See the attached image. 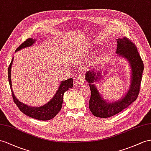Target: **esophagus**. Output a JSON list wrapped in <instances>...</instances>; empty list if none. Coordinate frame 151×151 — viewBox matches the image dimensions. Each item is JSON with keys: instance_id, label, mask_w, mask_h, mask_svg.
Listing matches in <instances>:
<instances>
[{"instance_id": "34e87169", "label": "esophagus", "mask_w": 151, "mask_h": 151, "mask_svg": "<svg viewBox=\"0 0 151 151\" xmlns=\"http://www.w3.org/2000/svg\"><path fill=\"white\" fill-rule=\"evenodd\" d=\"M84 78L83 77L82 75H79L76 77V78L75 81V83L76 85H80V84H82L84 83Z\"/></svg>"}]
</instances>
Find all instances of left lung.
<instances>
[{
  "label": "left lung",
  "mask_w": 151,
  "mask_h": 151,
  "mask_svg": "<svg viewBox=\"0 0 151 151\" xmlns=\"http://www.w3.org/2000/svg\"><path fill=\"white\" fill-rule=\"evenodd\" d=\"M116 40L117 42L116 50L117 56L124 58L129 65L131 69L129 87L121 99L113 102L106 101L99 92L97 86L94 84V83H98L105 74H102L101 70L92 69L87 71L86 74V80L89 83L91 91L89 109L92 114L98 117L108 118L121 112L137 99L140 91L144 63L137 48L133 42L126 37L119 38ZM106 65L109 67V65Z\"/></svg>",
  "instance_id": "1"
}]
</instances>
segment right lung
<instances>
[{"instance_id": "obj_1", "label": "right lung", "mask_w": 151, "mask_h": 151, "mask_svg": "<svg viewBox=\"0 0 151 151\" xmlns=\"http://www.w3.org/2000/svg\"><path fill=\"white\" fill-rule=\"evenodd\" d=\"M36 40V39L32 38L27 39L20 46H18L15 52H17L22 49L31 46L33 44L35 43ZM13 61V58L8 68V79L14 102L17 105L18 109L20 110L22 112L33 119L41 120V121H48V120L53 119L59 112L62 109L63 102V96L64 92L68 91L69 88L73 87V78H71L64 81H62L55 95L45 105L37 107L30 106L26 105V104L22 103L20 101H19L13 92L12 88V82H11V65H12Z\"/></svg>"}]
</instances>
